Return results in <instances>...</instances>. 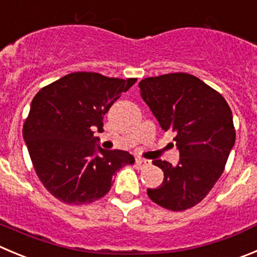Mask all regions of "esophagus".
<instances>
[{
	"mask_svg": "<svg viewBox=\"0 0 257 257\" xmlns=\"http://www.w3.org/2000/svg\"><path fill=\"white\" fill-rule=\"evenodd\" d=\"M136 165L138 169H145V167L150 166V161H147V160H143V158H137L136 160Z\"/></svg>",
	"mask_w": 257,
	"mask_h": 257,
	"instance_id": "1",
	"label": "esophagus"
}]
</instances>
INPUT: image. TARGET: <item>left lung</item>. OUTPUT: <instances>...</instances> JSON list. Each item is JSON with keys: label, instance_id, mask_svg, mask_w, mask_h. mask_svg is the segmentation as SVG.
Masks as SVG:
<instances>
[{"label": "left lung", "instance_id": "obj_1", "mask_svg": "<svg viewBox=\"0 0 257 257\" xmlns=\"http://www.w3.org/2000/svg\"><path fill=\"white\" fill-rule=\"evenodd\" d=\"M138 86L161 128L176 134L180 151L176 166L153 161L164 171V181L147 189L148 196L172 212L193 208L224 171L236 141L231 107L218 91L183 72L145 78Z\"/></svg>", "mask_w": 257, "mask_h": 257}]
</instances>
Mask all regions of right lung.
Listing matches in <instances>:
<instances>
[{
    "label": "right lung",
    "instance_id": "add662e5",
    "mask_svg": "<svg viewBox=\"0 0 257 257\" xmlns=\"http://www.w3.org/2000/svg\"><path fill=\"white\" fill-rule=\"evenodd\" d=\"M137 78H112L96 72H73L43 87L31 101L23 136L37 176L66 204L102 198L112 175L134 157L96 145L95 132L112 104Z\"/></svg>",
    "mask_w": 257,
    "mask_h": 257
}]
</instances>
